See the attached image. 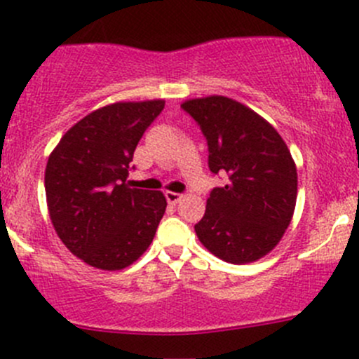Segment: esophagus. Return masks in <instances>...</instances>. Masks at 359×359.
<instances>
[{
  "instance_id": "1",
  "label": "esophagus",
  "mask_w": 359,
  "mask_h": 359,
  "mask_svg": "<svg viewBox=\"0 0 359 359\" xmlns=\"http://www.w3.org/2000/svg\"><path fill=\"white\" fill-rule=\"evenodd\" d=\"M165 198H168L169 204L176 205L181 201V198H183V195L176 194V191H165Z\"/></svg>"
}]
</instances>
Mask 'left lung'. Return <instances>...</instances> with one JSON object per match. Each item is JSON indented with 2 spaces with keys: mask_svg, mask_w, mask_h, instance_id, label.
Instances as JSON below:
<instances>
[{
  "mask_svg": "<svg viewBox=\"0 0 359 359\" xmlns=\"http://www.w3.org/2000/svg\"><path fill=\"white\" fill-rule=\"evenodd\" d=\"M201 126L209 169L228 175L207 198L195 233L219 259L245 264L273 250L289 228L297 198V169L282 136L249 107L226 97L181 105Z\"/></svg>",
  "mask_w": 359,
  "mask_h": 359,
  "instance_id": "obj_1",
  "label": "left lung"
}]
</instances>
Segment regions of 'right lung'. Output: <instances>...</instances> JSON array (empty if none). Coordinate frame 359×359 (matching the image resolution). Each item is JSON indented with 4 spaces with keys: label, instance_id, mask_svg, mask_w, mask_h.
I'll use <instances>...</instances> for the list:
<instances>
[{
    "label": "right lung",
    "instance_id": "add662e5",
    "mask_svg": "<svg viewBox=\"0 0 359 359\" xmlns=\"http://www.w3.org/2000/svg\"><path fill=\"white\" fill-rule=\"evenodd\" d=\"M162 109L164 100L102 107L74 124L48 158L44 190L55 231L93 268L133 264L164 216L162 191L126 184L136 145Z\"/></svg>",
    "mask_w": 359,
    "mask_h": 359
}]
</instances>
